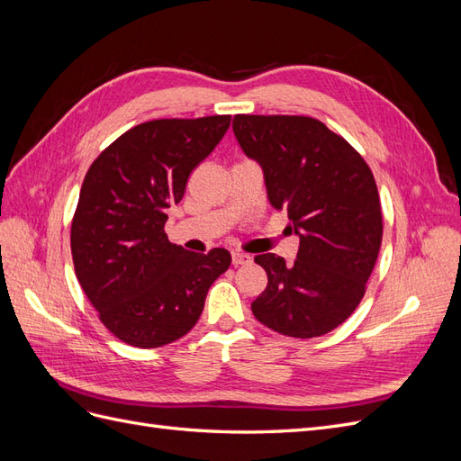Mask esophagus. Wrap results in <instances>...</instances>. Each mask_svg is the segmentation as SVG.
Returning a JSON list of instances; mask_svg holds the SVG:
<instances>
[{
	"label": "esophagus",
	"mask_w": 461,
	"mask_h": 461,
	"mask_svg": "<svg viewBox=\"0 0 461 461\" xmlns=\"http://www.w3.org/2000/svg\"><path fill=\"white\" fill-rule=\"evenodd\" d=\"M252 263V258H249L248 254H240V252H234L232 254V265L234 267H239V265H248Z\"/></svg>",
	"instance_id": "1"
}]
</instances>
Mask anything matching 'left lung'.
Returning <instances> with one entry per match:
<instances>
[{
    "instance_id": "8db88e82",
    "label": "left lung",
    "mask_w": 461,
    "mask_h": 461,
    "mask_svg": "<svg viewBox=\"0 0 461 461\" xmlns=\"http://www.w3.org/2000/svg\"><path fill=\"white\" fill-rule=\"evenodd\" d=\"M232 131L265 175L269 202L300 234L292 265L259 254L267 288L252 302L259 323L292 339L342 325L366 294L383 240L379 190L366 159L303 115H234Z\"/></svg>"
}]
</instances>
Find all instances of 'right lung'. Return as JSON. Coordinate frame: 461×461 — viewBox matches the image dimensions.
Listing matches in <instances>:
<instances>
[{"instance_id":"right-lung-1","label":"right lung","mask_w":461,"mask_h":461,"mask_svg":"<svg viewBox=\"0 0 461 461\" xmlns=\"http://www.w3.org/2000/svg\"><path fill=\"white\" fill-rule=\"evenodd\" d=\"M230 115L156 119L94 159L71 222L78 283L109 332L136 348L171 344L198 323L225 248L194 254L169 242L167 207L225 136Z\"/></svg>"}]
</instances>
